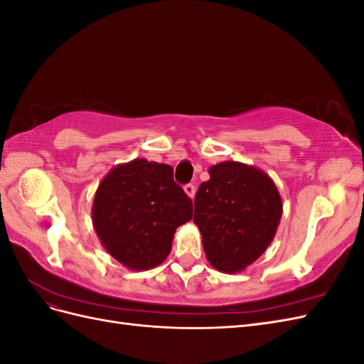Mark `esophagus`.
Segmentation results:
<instances>
[{
    "label": "esophagus",
    "instance_id": "1",
    "mask_svg": "<svg viewBox=\"0 0 364 364\" xmlns=\"http://www.w3.org/2000/svg\"><path fill=\"white\" fill-rule=\"evenodd\" d=\"M183 191L186 193V196L191 197V199H194V196H196V186H194L193 183L185 185V186H183Z\"/></svg>",
    "mask_w": 364,
    "mask_h": 364
}]
</instances>
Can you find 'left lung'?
Segmentation results:
<instances>
[{"mask_svg": "<svg viewBox=\"0 0 364 364\" xmlns=\"http://www.w3.org/2000/svg\"><path fill=\"white\" fill-rule=\"evenodd\" d=\"M208 173L209 181L196 194L193 222L209 264L240 273L273 241L282 215L281 194L270 176L253 165L225 161Z\"/></svg>", "mask_w": 364, "mask_h": 364, "instance_id": "obj_1", "label": "left lung"}]
</instances>
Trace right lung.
<instances>
[{"mask_svg":"<svg viewBox=\"0 0 364 364\" xmlns=\"http://www.w3.org/2000/svg\"><path fill=\"white\" fill-rule=\"evenodd\" d=\"M193 202L167 164L136 158L109 171L92 202V225L105 250L129 270L159 266L176 229L190 222Z\"/></svg>","mask_w":364,"mask_h":364,"instance_id":"add662e5","label":"right lung"}]
</instances>
